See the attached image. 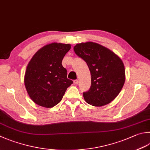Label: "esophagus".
Returning a JSON list of instances; mask_svg holds the SVG:
<instances>
[{
    "mask_svg": "<svg viewBox=\"0 0 150 150\" xmlns=\"http://www.w3.org/2000/svg\"><path fill=\"white\" fill-rule=\"evenodd\" d=\"M74 83L75 85H77V84H78V80H75L74 81Z\"/></svg>",
    "mask_w": 150,
    "mask_h": 150,
    "instance_id": "esophagus-1",
    "label": "esophagus"
}]
</instances>
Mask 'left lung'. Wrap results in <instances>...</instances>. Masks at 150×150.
I'll return each instance as SVG.
<instances>
[{"label": "left lung", "instance_id": "8db88e82", "mask_svg": "<svg viewBox=\"0 0 150 150\" xmlns=\"http://www.w3.org/2000/svg\"><path fill=\"white\" fill-rule=\"evenodd\" d=\"M74 50L88 66L91 86L83 93L87 103L103 106L115 99L125 81V70L121 58L111 50L93 42L76 44Z\"/></svg>", "mask_w": 150, "mask_h": 150}]
</instances>
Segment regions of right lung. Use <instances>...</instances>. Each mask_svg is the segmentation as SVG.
I'll return each instance as SVG.
<instances>
[{
  "instance_id": "right-lung-1",
  "label": "right lung",
  "mask_w": 150,
  "mask_h": 150,
  "mask_svg": "<svg viewBox=\"0 0 150 150\" xmlns=\"http://www.w3.org/2000/svg\"><path fill=\"white\" fill-rule=\"evenodd\" d=\"M71 48L69 44L53 42L36 52L28 63L24 77L28 95L34 103L49 108L60 102L72 84L62 61Z\"/></svg>"
}]
</instances>
